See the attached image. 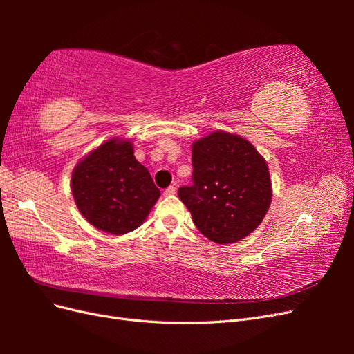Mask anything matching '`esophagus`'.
Returning <instances> with one entry per match:
<instances>
[{
	"mask_svg": "<svg viewBox=\"0 0 354 354\" xmlns=\"http://www.w3.org/2000/svg\"><path fill=\"white\" fill-rule=\"evenodd\" d=\"M176 192H177V189H176L174 186H169V187H167V189H165V192H164V195H167V196H171V195H176Z\"/></svg>",
	"mask_w": 354,
	"mask_h": 354,
	"instance_id": "obj_1",
	"label": "esophagus"
}]
</instances>
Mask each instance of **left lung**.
I'll list each match as a JSON object with an SVG mask.
<instances>
[{
  "label": "left lung",
  "instance_id": "1",
  "mask_svg": "<svg viewBox=\"0 0 354 354\" xmlns=\"http://www.w3.org/2000/svg\"><path fill=\"white\" fill-rule=\"evenodd\" d=\"M194 185L178 189L198 230L218 245L248 236L266 217L272 180L266 159L246 138L216 130L192 145Z\"/></svg>",
  "mask_w": 354,
  "mask_h": 354
}]
</instances>
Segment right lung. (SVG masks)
Returning a JSON list of instances; mask_svg holds the SVG:
<instances>
[{
	"label": "right lung",
	"mask_w": 354,
	"mask_h": 354,
	"mask_svg": "<svg viewBox=\"0 0 354 354\" xmlns=\"http://www.w3.org/2000/svg\"><path fill=\"white\" fill-rule=\"evenodd\" d=\"M75 203L91 226L111 234L136 230L160 196L130 140L112 137L85 155L72 171Z\"/></svg>",
	"instance_id": "obj_1"
}]
</instances>
